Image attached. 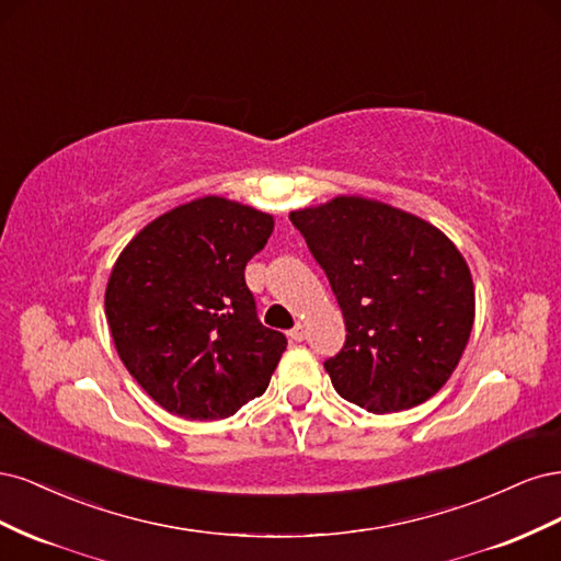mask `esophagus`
<instances>
[{
    "mask_svg": "<svg viewBox=\"0 0 561 561\" xmlns=\"http://www.w3.org/2000/svg\"><path fill=\"white\" fill-rule=\"evenodd\" d=\"M287 334H290L293 342H304V339H307V330H304L301 322H297V325H295L290 332H287Z\"/></svg>",
    "mask_w": 561,
    "mask_h": 561,
    "instance_id": "1",
    "label": "esophagus"
}]
</instances>
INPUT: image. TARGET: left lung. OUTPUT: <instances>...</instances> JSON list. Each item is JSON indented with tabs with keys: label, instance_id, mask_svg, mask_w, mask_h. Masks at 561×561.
<instances>
[{
	"label": "left lung",
	"instance_id": "obj_1",
	"mask_svg": "<svg viewBox=\"0 0 561 561\" xmlns=\"http://www.w3.org/2000/svg\"><path fill=\"white\" fill-rule=\"evenodd\" d=\"M290 222L346 322L342 351L325 360L336 393L375 414L435 396L474 318L472 278L456 245L423 219L360 196L297 210Z\"/></svg>",
	"mask_w": 561,
	"mask_h": 561
}]
</instances>
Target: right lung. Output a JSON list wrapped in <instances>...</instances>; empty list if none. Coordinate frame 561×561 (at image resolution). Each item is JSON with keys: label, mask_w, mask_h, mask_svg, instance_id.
Segmentation results:
<instances>
[{"label": "right lung", "mask_w": 561, "mask_h": 561, "mask_svg": "<svg viewBox=\"0 0 561 561\" xmlns=\"http://www.w3.org/2000/svg\"><path fill=\"white\" fill-rule=\"evenodd\" d=\"M274 219L219 196L161 215L118 254L105 313L118 358L151 400L215 421L260 398L287 346L264 328L245 264Z\"/></svg>", "instance_id": "right-lung-1"}]
</instances>
